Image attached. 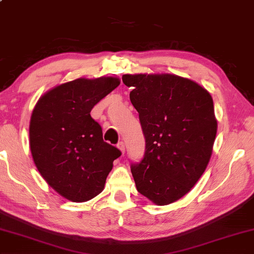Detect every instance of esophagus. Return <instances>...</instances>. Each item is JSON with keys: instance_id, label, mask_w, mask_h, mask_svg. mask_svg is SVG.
I'll return each instance as SVG.
<instances>
[{"instance_id": "obj_1", "label": "esophagus", "mask_w": 254, "mask_h": 254, "mask_svg": "<svg viewBox=\"0 0 254 254\" xmlns=\"http://www.w3.org/2000/svg\"><path fill=\"white\" fill-rule=\"evenodd\" d=\"M117 147L120 149V151H122V153L124 154V153H125V143L124 142H119L117 144Z\"/></svg>"}]
</instances>
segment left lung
Wrapping results in <instances>:
<instances>
[{
	"label": "left lung",
	"mask_w": 254,
	"mask_h": 254,
	"mask_svg": "<svg viewBox=\"0 0 254 254\" xmlns=\"http://www.w3.org/2000/svg\"><path fill=\"white\" fill-rule=\"evenodd\" d=\"M138 112L145 152L131 163L137 191L156 205L177 201L208 164L217 131L211 95L196 82L171 74H126Z\"/></svg>",
	"instance_id": "8db88e82"
}]
</instances>
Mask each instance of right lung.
I'll use <instances>...</instances> for the list:
<instances>
[{
	"label": "right lung",
	"instance_id": "add662e5",
	"mask_svg": "<svg viewBox=\"0 0 254 254\" xmlns=\"http://www.w3.org/2000/svg\"><path fill=\"white\" fill-rule=\"evenodd\" d=\"M116 77L77 78L56 86L32 111L29 137L35 164L47 184L74 202L105 188L112 162L122 155L102 138L90 112L119 85Z\"/></svg>",
	"mask_w": 254,
	"mask_h": 254
}]
</instances>
